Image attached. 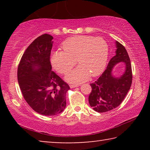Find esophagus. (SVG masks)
I'll use <instances>...</instances> for the list:
<instances>
[{
    "label": "esophagus",
    "instance_id": "obj_1",
    "mask_svg": "<svg viewBox=\"0 0 150 150\" xmlns=\"http://www.w3.org/2000/svg\"><path fill=\"white\" fill-rule=\"evenodd\" d=\"M77 87H79L78 85H70V88H71Z\"/></svg>",
    "mask_w": 150,
    "mask_h": 150
}]
</instances>
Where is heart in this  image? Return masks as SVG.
Listing matches in <instances>:
<instances>
[{
    "instance_id": "heart-1",
    "label": "heart",
    "mask_w": 150,
    "mask_h": 150,
    "mask_svg": "<svg viewBox=\"0 0 150 150\" xmlns=\"http://www.w3.org/2000/svg\"><path fill=\"white\" fill-rule=\"evenodd\" d=\"M62 47L63 52H53L50 62L56 71L66 74L74 67L77 60L79 66L65 77L69 82H84L90 75L96 77L105 70L108 57V46L102 38L77 35L65 40Z\"/></svg>"
}]
</instances>
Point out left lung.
Segmentation results:
<instances>
[{"label":"left lung","mask_w":150,"mask_h":150,"mask_svg":"<svg viewBox=\"0 0 150 150\" xmlns=\"http://www.w3.org/2000/svg\"><path fill=\"white\" fill-rule=\"evenodd\" d=\"M116 47V55L111 58L106 70L95 83L91 84L92 91L88 96V103L98 112H105L120 105L132 82L131 63L127 51L117 41ZM120 62L125 64V69L122 75L117 77L113 75L112 71Z\"/></svg>","instance_id":"obj_1"}]
</instances>
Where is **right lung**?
Masks as SVG:
<instances>
[{"mask_svg":"<svg viewBox=\"0 0 150 150\" xmlns=\"http://www.w3.org/2000/svg\"><path fill=\"white\" fill-rule=\"evenodd\" d=\"M54 39L45 34L34 40L25 51L18 67V81L25 100L42 115L54 116L66 106L70 87L52 70L50 54Z\"/></svg>","mask_w":150,"mask_h":150,"instance_id":"obj_1","label":"right lung"}]
</instances>
